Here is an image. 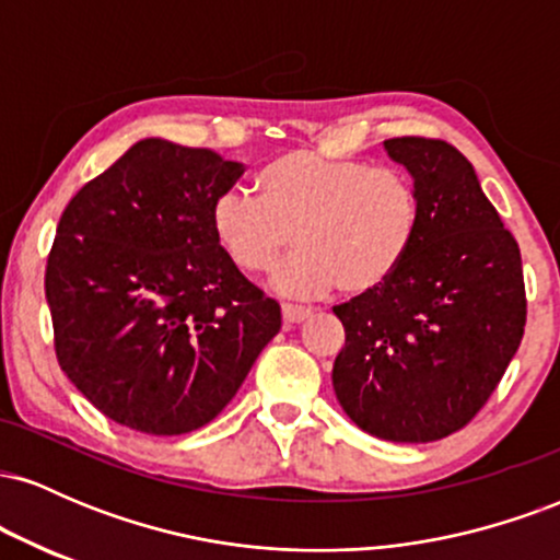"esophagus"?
<instances>
[{"instance_id": "1", "label": "esophagus", "mask_w": 560, "mask_h": 560, "mask_svg": "<svg viewBox=\"0 0 560 560\" xmlns=\"http://www.w3.org/2000/svg\"><path fill=\"white\" fill-rule=\"evenodd\" d=\"M281 316H284V324H302V320L311 318V311L302 305H292V302H284L281 305Z\"/></svg>"}]
</instances>
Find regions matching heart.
<instances>
[{
	"label": "heart",
	"instance_id": "1",
	"mask_svg": "<svg viewBox=\"0 0 560 560\" xmlns=\"http://www.w3.org/2000/svg\"><path fill=\"white\" fill-rule=\"evenodd\" d=\"M260 197L218 195L213 234L234 266L268 271L294 242L298 253L276 268L271 284L294 298L339 287L363 298L392 279L419 234L421 202L413 178L389 165L289 150L258 176Z\"/></svg>",
	"mask_w": 560,
	"mask_h": 560
}]
</instances>
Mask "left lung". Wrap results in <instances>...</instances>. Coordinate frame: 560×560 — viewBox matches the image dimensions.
Instances as JSON below:
<instances>
[{
	"label": "left lung",
	"mask_w": 560,
	"mask_h": 560,
	"mask_svg": "<svg viewBox=\"0 0 560 560\" xmlns=\"http://www.w3.org/2000/svg\"><path fill=\"white\" fill-rule=\"evenodd\" d=\"M384 150L419 191V234L387 284L334 305L345 347L331 382L363 432L434 442L485 408L522 345V253L453 144L400 137Z\"/></svg>",
	"instance_id": "left-lung-1"
}]
</instances>
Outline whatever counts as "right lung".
I'll return each instance as SVG.
<instances>
[{"instance_id": "right-lung-1", "label": "right lung", "mask_w": 560, "mask_h": 560, "mask_svg": "<svg viewBox=\"0 0 560 560\" xmlns=\"http://www.w3.org/2000/svg\"><path fill=\"white\" fill-rule=\"evenodd\" d=\"M242 173L213 150L141 139L62 210L44 276L57 363L115 423L195 432L279 334V302L210 223Z\"/></svg>"}]
</instances>
